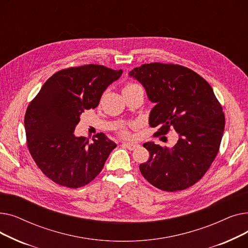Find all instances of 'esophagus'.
I'll return each instance as SVG.
<instances>
[{"label":"esophagus","instance_id":"1","mask_svg":"<svg viewBox=\"0 0 248 248\" xmlns=\"http://www.w3.org/2000/svg\"><path fill=\"white\" fill-rule=\"evenodd\" d=\"M125 148H127L129 151H133V150H135L137 147H138V145L137 144H134V142H124L123 144Z\"/></svg>","mask_w":248,"mask_h":248}]
</instances>
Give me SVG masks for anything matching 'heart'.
<instances>
[{
  "label": "heart",
  "mask_w": 248,
  "mask_h": 248,
  "mask_svg": "<svg viewBox=\"0 0 248 248\" xmlns=\"http://www.w3.org/2000/svg\"><path fill=\"white\" fill-rule=\"evenodd\" d=\"M136 87H139V85H138V84H136V83H133V82H128V83H126V84L124 85V87L123 91L131 90V89L136 88ZM119 133H120V135H122L123 137H128V136H129L128 129H127V127H125V126H123L122 128H120V132H119Z\"/></svg>",
  "instance_id": "b5f03b06"
}]
</instances>
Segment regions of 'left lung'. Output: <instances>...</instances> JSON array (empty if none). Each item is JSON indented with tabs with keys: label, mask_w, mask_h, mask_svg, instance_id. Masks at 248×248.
<instances>
[{
	"label": "left lung",
	"mask_w": 248,
	"mask_h": 248,
	"mask_svg": "<svg viewBox=\"0 0 248 248\" xmlns=\"http://www.w3.org/2000/svg\"><path fill=\"white\" fill-rule=\"evenodd\" d=\"M129 75L144 85L155 106L150 125L155 136L171 129L179 134L172 148L145 142L148 162L140 165L144 178L155 188L176 192L193 186L205 175L219 152L225 116L213 89L202 76L178 64L153 62Z\"/></svg>",
	"instance_id": "8db88e82"
}]
</instances>
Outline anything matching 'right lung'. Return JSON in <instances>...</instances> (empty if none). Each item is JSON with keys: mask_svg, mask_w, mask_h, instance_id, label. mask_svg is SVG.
Here are the masks:
<instances>
[{"mask_svg": "<svg viewBox=\"0 0 248 248\" xmlns=\"http://www.w3.org/2000/svg\"><path fill=\"white\" fill-rule=\"evenodd\" d=\"M122 73L98 64L65 68L52 75L30 102L24 119L27 146L38 168L54 183L80 188L101 172L115 142L102 133L88 142L73 132L80 114L95 108Z\"/></svg>", "mask_w": 248, "mask_h": 248, "instance_id": "obj_1", "label": "right lung"}]
</instances>
